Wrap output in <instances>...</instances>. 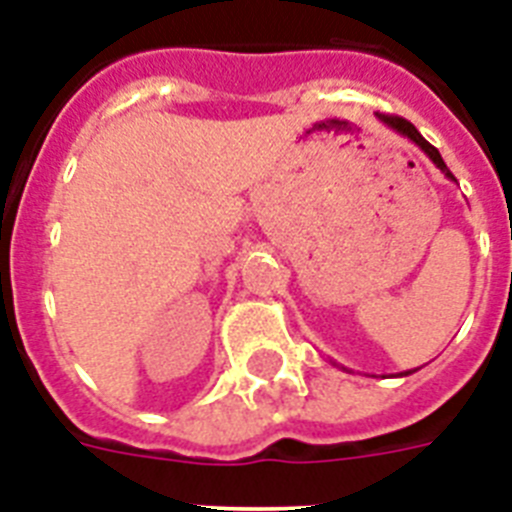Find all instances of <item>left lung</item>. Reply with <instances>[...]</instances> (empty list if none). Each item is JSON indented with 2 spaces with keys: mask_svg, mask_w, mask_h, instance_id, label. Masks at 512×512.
I'll list each match as a JSON object with an SVG mask.
<instances>
[{
  "mask_svg": "<svg viewBox=\"0 0 512 512\" xmlns=\"http://www.w3.org/2000/svg\"><path fill=\"white\" fill-rule=\"evenodd\" d=\"M377 117H380L382 124H388L390 130L398 132V135H403V137H409L411 143L419 145V148H422L424 153H427V156H429V161L435 163V166L442 171V174H445V176H448V179H453V182H455V176L450 174V169H448V166H445V161H442L440 150H437L435 145H429L427 140H424V137L419 135V130H416L414 124L406 122V119H401V117H388V114H377ZM403 375H411V369H409V372H401V377Z\"/></svg>",
  "mask_w": 512,
  "mask_h": 512,
  "instance_id": "obj_1",
  "label": "left lung"
}]
</instances>
